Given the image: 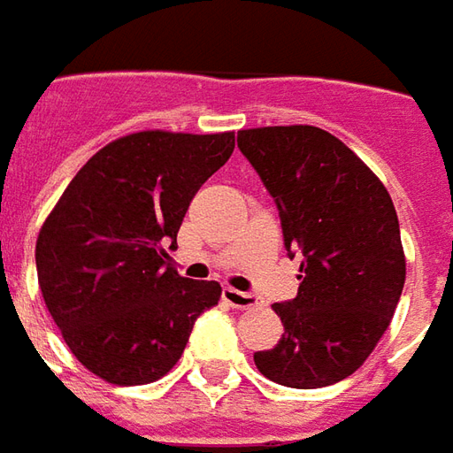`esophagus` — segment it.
Masks as SVG:
<instances>
[{
  "label": "esophagus",
  "instance_id": "34e87169",
  "mask_svg": "<svg viewBox=\"0 0 453 453\" xmlns=\"http://www.w3.org/2000/svg\"><path fill=\"white\" fill-rule=\"evenodd\" d=\"M221 300L229 304V307H236V310H249V307H256V304H258V297H253L251 293H242V290H236V288H224Z\"/></svg>",
  "mask_w": 453,
  "mask_h": 453
}]
</instances>
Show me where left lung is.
I'll list each match as a JSON object with an SVG mask.
<instances>
[{"label": "left lung", "instance_id": "obj_1", "mask_svg": "<svg viewBox=\"0 0 453 453\" xmlns=\"http://www.w3.org/2000/svg\"><path fill=\"white\" fill-rule=\"evenodd\" d=\"M280 211L285 249L303 253L293 303H275L285 334L253 354L288 388H324L358 371L386 334L405 285L395 204L373 170L329 131L293 124L239 131Z\"/></svg>", "mask_w": 453, "mask_h": 453}]
</instances>
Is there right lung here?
<instances>
[{
	"label": "right lung",
	"mask_w": 453,
	"mask_h": 453,
	"mask_svg": "<svg viewBox=\"0 0 453 453\" xmlns=\"http://www.w3.org/2000/svg\"><path fill=\"white\" fill-rule=\"evenodd\" d=\"M234 153V131L149 129L111 141L80 168L43 221L36 271L67 349L111 386H146L185 351L219 303L217 280L168 263L202 182Z\"/></svg>",
	"instance_id": "obj_1"
}]
</instances>
